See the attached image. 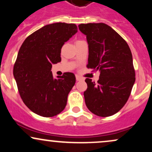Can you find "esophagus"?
Returning a JSON list of instances; mask_svg holds the SVG:
<instances>
[{
  "label": "esophagus",
  "instance_id": "34e87169",
  "mask_svg": "<svg viewBox=\"0 0 152 152\" xmlns=\"http://www.w3.org/2000/svg\"><path fill=\"white\" fill-rule=\"evenodd\" d=\"M76 78L77 81H83V78H82L81 76H78V75H76Z\"/></svg>",
  "mask_w": 152,
  "mask_h": 152
}]
</instances>
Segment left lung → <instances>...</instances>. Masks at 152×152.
Here are the masks:
<instances>
[{
    "label": "left lung",
    "instance_id": "left-lung-1",
    "mask_svg": "<svg viewBox=\"0 0 152 152\" xmlns=\"http://www.w3.org/2000/svg\"><path fill=\"white\" fill-rule=\"evenodd\" d=\"M78 28L88 44L87 68L100 72L97 83L86 78L85 103L90 111L102 117L120 111L129 97L135 71L129 46L112 28L103 23H82Z\"/></svg>",
    "mask_w": 152,
    "mask_h": 152
}]
</instances>
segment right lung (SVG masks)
Masks as SVG:
<instances>
[{"mask_svg": "<svg viewBox=\"0 0 152 152\" xmlns=\"http://www.w3.org/2000/svg\"><path fill=\"white\" fill-rule=\"evenodd\" d=\"M74 23H56L38 29L23 41L13 66V76L23 102L31 111L52 117L65 109L76 83L73 73L53 78L52 64L61 61V50L77 32Z\"/></svg>", "mask_w": 152, "mask_h": 152, "instance_id": "add662e5", "label": "right lung"}]
</instances>
